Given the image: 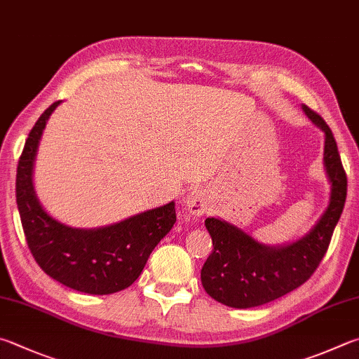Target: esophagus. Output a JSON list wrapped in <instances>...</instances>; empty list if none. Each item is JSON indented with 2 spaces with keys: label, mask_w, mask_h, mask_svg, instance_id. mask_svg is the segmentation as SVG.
Returning <instances> with one entry per match:
<instances>
[{
  "label": "esophagus",
  "mask_w": 359,
  "mask_h": 359,
  "mask_svg": "<svg viewBox=\"0 0 359 359\" xmlns=\"http://www.w3.org/2000/svg\"><path fill=\"white\" fill-rule=\"evenodd\" d=\"M185 207L193 217H201V215H204L208 208V202L204 191L193 190L185 199Z\"/></svg>",
  "instance_id": "1"
}]
</instances>
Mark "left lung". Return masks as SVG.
<instances>
[{
  "label": "left lung",
  "mask_w": 359,
  "mask_h": 359,
  "mask_svg": "<svg viewBox=\"0 0 359 359\" xmlns=\"http://www.w3.org/2000/svg\"><path fill=\"white\" fill-rule=\"evenodd\" d=\"M304 114L325 133L323 166L331 185L322 217L302 238L287 245L260 243L221 218H207L213 251L201 270L205 292L229 308L246 309L270 303L304 284L320 264L347 198L345 175L336 140L320 116L302 105Z\"/></svg>",
  "instance_id": "obj_1"
}]
</instances>
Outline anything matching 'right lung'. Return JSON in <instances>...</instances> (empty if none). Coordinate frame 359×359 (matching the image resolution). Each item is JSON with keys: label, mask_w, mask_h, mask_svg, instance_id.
<instances>
[{"label": "right lung", "mask_w": 359, "mask_h": 359, "mask_svg": "<svg viewBox=\"0 0 359 359\" xmlns=\"http://www.w3.org/2000/svg\"><path fill=\"white\" fill-rule=\"evenodd\" d=\"M55 102L28 135L17 168V205L26 242L39 266L55 281L90 295H109L132 285L154 248L175 223L174 201L119 223L81 229L61 223L39 201L32 172L42 133Z\"/></svg>", "instance_id": "right-lung-1"}]
</instances>
